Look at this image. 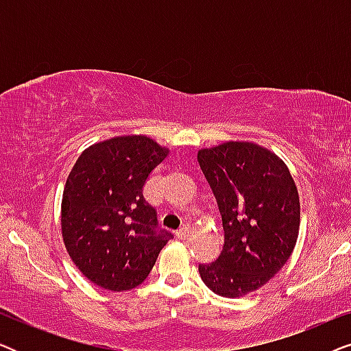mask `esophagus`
Instances as JSON below:
<instances>
[{
	"label": "esophagus",
	"mask_w": 351,
	"mask_h": 351,
	"mask_svg": "<svg viewBox=\"0 0 351 351\" xmlns=\"http://www.w3.org/2000/svg\"><path fill=\"white\" fill-rule=\"evenodd\" d=\"M189 233H190L189 225H182V227L176 232V237L179 238V239H185L186 237H189Z\"/></svg>",
	"instance_id": "esophagus-1"
}]
</instances>
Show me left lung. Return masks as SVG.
Instances as JSON below:
<instances>
[{
    "instance_id": "1",
    "label": "left lung",
    "mask_w": 351,
    "mask_h": 351,
    "mask_svg": "<svg viewBox=\"0 0 351 351\" xmlns=\"http://www.w3.org/2000/svg\"><path fill=\"white\" fill-rule=\"evenodd\" d=\"M217 199L225 233L217 261L199 265L214 294L237 299L265 286L294 251L300 201L286 162L254 142H225L198 152Z\"/></svg>"
}]
</instances>
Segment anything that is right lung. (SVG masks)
<instances>
[{
	"instance_id": "obj_1",
	"label": "right lung",
	"mask_w": 351,
	"mask_h": 351,
	"mask_svg": "<svg viewBox=\"0 0 351 351\" xmlns=\"http://www.w3.org/2000/svg\"><path fill=\"white\" fill-rule=\"evenodd\" d=\"M167 155L169 148L142 134L118 136L86 148L66 177L62 238L95 286L121 292L142 285L172 238L158 230L156 210L142 193Z\"/></svg>"
}]
</instances>
